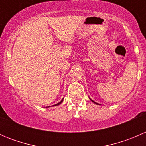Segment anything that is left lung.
<instances>
[{
	"label": "left lung",
	"mask_w": 146,
	"mask_h": 146,
	"mask_svg": "<svg viewBox=\"0 0 146 146\" xmlns=\"http://www.w3.org/2000/svg\"><path fill=\"white\" fill-rule=\"evenodd\" d=\"M90 100L91 101H92V102H94V103H95V104H98V103H97V102H95V101H93V100H91L90 99Z\"/></svg>",
	"instance_id": "8db88e82"
}]
</instances>
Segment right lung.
I'll return each instance as SVG.
<instances>
[{"label":"right lung","mask_w":146,"mask_h":146,"mask_svg":"<svg viewBox=\"0 0 146 146\" xmlns=\"http://www.w3.org/2000/svg\"><path fill=\"white\" fill-rule=\"evenodd\" d=\"M63 101H64V98H63V99L61 100V102H58V103H57V104H54V105H53V107H54V106H57V105H59V104H61V102H63Z\"/></svg>","instance_id":"obj_1"}]
</instances>
